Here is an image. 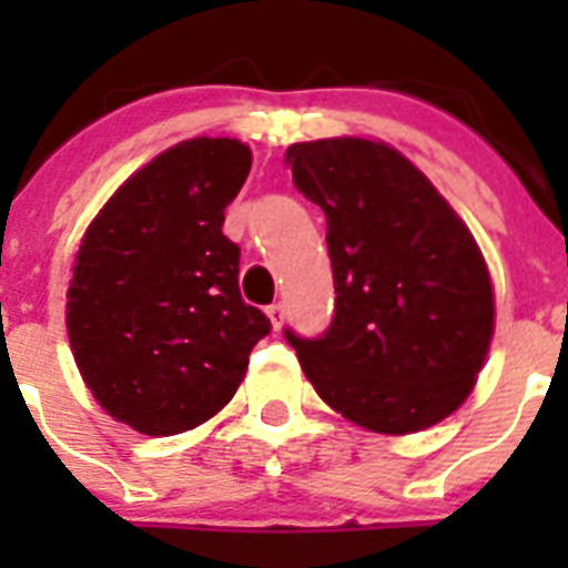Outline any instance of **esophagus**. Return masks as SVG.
Masks as SVG:
<instances>
[{
    "label": "esophagus",
    "mask_w": 568,
    "mask_h": 568,
    "mask_svg": "<svg viewBox=\"0 0 568 568\" xmlns=\"http://www.w3.org/2000/svg\"><path fill=\"white\" fill-rule=\"evenodd\" d=\"M267 315L270 321H273V329H281V324H284V304H270L267 307Z\"/></svg>",
    "instance_id": "obj_1"
}]
</instances>
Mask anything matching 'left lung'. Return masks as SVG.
Returning a JSON list of instances; mask_svg holds the SVG:
<instances>
[{"mask_svg":"<svg viewBox=\"0 0 568 568\" xmlns=\"http://www.w3.org/2000/svg\"><path fill=\"white\" fill-rule=\"evenodd\" d=\"M295 187L327 215L335 315L284 329L315 393L384 435L420 433L471 393L495 329L478 244L409 159L369 139L287 148Z\"/></svg>","mask_w":568,"mask_h":568,"instance_id":"8db88e82","label":"left lung"}]
</instances>
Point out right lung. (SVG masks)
Listing matches in <instances>:
<instances>
[{"label": "right lung", "mask_w": 568, "mask_h": 568, "mask_svg": "<svg viewBox=\"0 0 568 568\" xmlns=\"http://www.w3.org/2000/svg\"><path fill=\"white\" fill-rule=\"evenodd\" d=\"M253 153L239 139H190L110 195L82 239L68 287L79 373L115 420L175 435L235 395L270 318L239 293V244L224 210Z\"/></svg>", "instance_id": "1"}]
</instances>
